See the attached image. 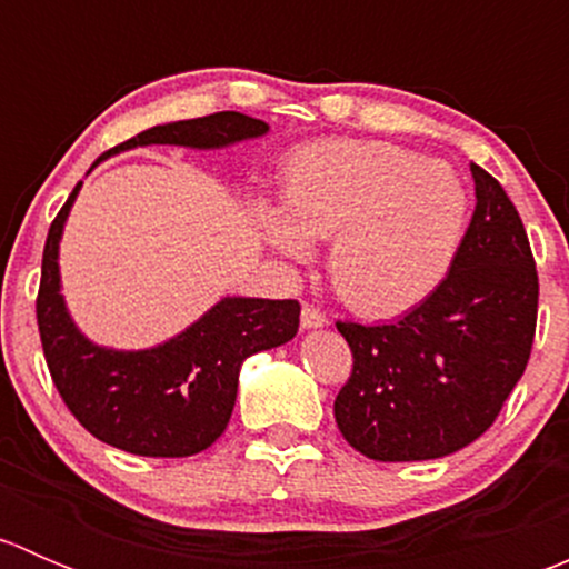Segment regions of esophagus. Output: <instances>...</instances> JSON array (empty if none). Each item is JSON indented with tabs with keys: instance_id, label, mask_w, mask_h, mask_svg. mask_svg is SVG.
Masks as SVG:
<instances>
[{
	"instance_id": "obj_1",
	"label": "esophagus",
	"mask_w": 569,
	"mask_h": 569,
	"mask_svg": "<svg viewBox=\"0 0 569 569\" xmlns=\"http://www.w3.org/2000/svg\"><path fill=\"white\" fill-rule=\"evenodd\" d=\"M300 321H302V330H317V327L327 325V317L319 311V308L306 306L300 313Z\"/></svg>"
}]
</instances>
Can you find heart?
<instances>
[{
  "label": "heart",
  "instance_id": "b5f03b06",
  "mask_svg": "<svg viewBox=\"0 0 569 569\" xmlns=\"http://www.w3.org/2000/svg\"><path fill=\"white\" fill-rule=\"evenodd\" d=\"M468 192L455 168L382 140H321L291 157L283 206L258 200L263 239L291 261L330 239L338 297L363 317L427 300L460 250Z\"/></svg>",
  "mask_w": 569,
  "mask_h": 569
}]
</instances>
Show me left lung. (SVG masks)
Wrapping results in <instances>:
<instances>
[{"mask_svg": "<svg viewBox=\"0 0 569 569\" xmlns=\"http://www.w3.org/2000/svg\"><path fill=\"white\" fill-rule=\"evenodd\" d=\"M476 209L443 283L393 325L338 321L352 377L336 396L347 443L380 462L438 460L492 427L523 377L539 280L523 220L470 164Z\"/></svg>", "mask_w": 569, "mask_h": 569, "instance_id": "obj_1", "label": "left lung"}]
</instances>
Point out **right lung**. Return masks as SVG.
Masks as SVG:
<instances>
[{"label": "right lung", "instance_id": "right-lung-1", "mask_svg": "<svg viewBox=\"0 0 569 569\" xmlns=\"http://www.w3.org/2000/svg\"><path fill=\"white\" fill-rule=\"evenodd\" d=\"M267 131L263 120L242 112H214L153 126L104 157L142 146L214 151ZM79 189L82 181L51 222L40 269L36 308L51 380L73 418L101 443L140 457L198 455L231 421L244 360L297 336L300 302L222 297L187 330L157 347H99L79 330L60 291V239Z\"/></svg>", "mask_w": 569, "mask_h": 569}]
</instances>
